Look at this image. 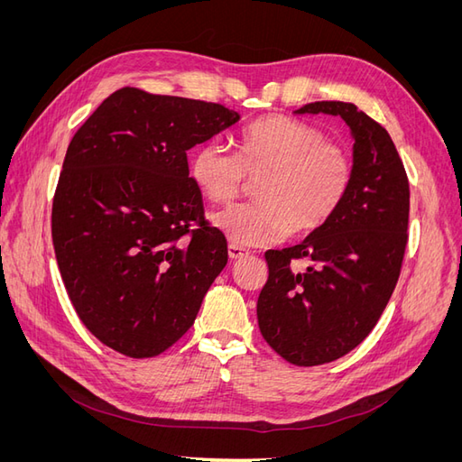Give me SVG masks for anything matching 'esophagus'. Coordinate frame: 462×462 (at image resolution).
Listing matches in <instances>:
<instances>
[{
	"label": "esophagus",
	"mask_w": 462,
	"mask_h": 462,
	"mask_svg": "<svg viewBox=\"0 0 462 462\" xmlns=\"http://www.w3.org/2000/svg\"><path fill=\"white\" fill-rule=\"evenodd\" d=\"M227 253H229V258H231V260H236V258L246 256L248 250L243 248V246H239V245H233V243H231L229 248H227Z\"/></svg>",
	"instance_id": "esophagus-1"
}]
</instances>
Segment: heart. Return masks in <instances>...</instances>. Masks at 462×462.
<instances>
[{
  "label": "heart",
  "instance_id": "b5f03b06",
  "mask_svg": "<svg viewBox=\"0 0 462 462\" xmlns=\"http://www.w3.org/2000/svg\"><path fill=\"white\" fill-rule=\"evenodd\" d=\"M189 171L214 204L233 200L246 179H258L256 200L221 209L214 223L233 245L260 246L324 227L351 190L355 165L348 148L314 125L268 116L243 129L235 152L216 141L199 146Z\"/></svg>",
  "mask_w": 462,
  "mask_h": 462
}]
</instances>
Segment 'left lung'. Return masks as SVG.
I'll use <instances>...</instances> for the list:
<instances>
[{"instance_id": "left-lung-1", "label": "left lung", "mask_w": 462, "mask_h": 462, "mask_svg": "<svg viewBox=\"0 0 462 462\" xmlns=\"http://www.w3.org/2000/svg\"><path fill=\"white\" fill-rule=\"evenodd\" d=\"M297 114L339 116L351 127L353 183L324 227L300 245L265 253L268 282L256 314L279 356L318 366L365 341L387 306L409 241L411 190L389 133L355 104L314 102Z\"/></svg>"}]
</instances>
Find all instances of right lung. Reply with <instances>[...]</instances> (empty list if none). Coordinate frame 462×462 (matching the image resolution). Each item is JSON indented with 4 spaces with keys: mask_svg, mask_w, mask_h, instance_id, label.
Returning <instances> with one entry per match:
<instances>
[{
    "mask_svg": "<svg viewBox=\"0 0 462 462\" xmlns=\"http://www.w3.org/2000/svg\"><path fill=\"white\" fill-rule=\"evenodd\" d=\"M236 121L221 104L125 87L69 143L51 241L77 316L106 346L158 356L194 324L227 241L204 217L187 150Z\"/></svg>",
    "mask_w": 462,
    "mask_h": 462,
    "instance_id": "obj_1",
    "label": "right lung"
}]
</instances>
